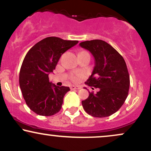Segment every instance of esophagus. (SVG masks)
Listing matches in <instances>:
<instances>
[{
  "label": "esophagus",
  "mask_w": 151,
  "mask_h": 151,
  "mask_svg": "<svg viewBox=\"0 0 151 151\" xmlns=\"http://www.w3.org/2000/svg\"><path fill=\"white\" fill-rule=\"evenodd\" d=\"M71 90H79L80 89V87L79 86H72L70 87Z\"/></svg>",
  "instance_id": "1"
}]
</instances>
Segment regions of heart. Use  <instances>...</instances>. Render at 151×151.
I'll list each match as a JSON object with an SVG mask.
<instances>
[{
  "label": "heart",
  "mask_w": 151,
  "mask_h": 151,
  "mask_svg": "<svg viewBox=\"0 0 151 151\" xmlns=\"http://www.w3.org/2000/svg\"><path fill=\"white\" fill-rule=\"evenodd\" d=\"M84 74H72L71 76V80H72L73 82L74 83H77L79 82V81L80 80V79L81 77H83Z\"/></svg>",
  "instance_id": "heart-1"
}]
</instances>
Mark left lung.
I'll use <instances>...</instances> for the list:
<instances>
[{
  "label": "left lung",
  "instance_id": "8db88e82",
  "mask_svg": "<svg viewBox=\"0 0 151 151\" xmlns=\"http://www.w3.org/2000/svg\"><path fill=\"white\" fill-rule=\"evenodd\" d=\"M79 45L89 50L95 59L92 74L85 83L99 88L96 93L89 91L88 98L81 101L83 108L93 117L109 116L122 106L129 94L130 77L125 60L101 40L84 41Z\"/></svg>",
  "mask_w": 151,
  "mask_h": 151
}]
</instances>
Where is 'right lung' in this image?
<instances>
[{"mask_svg": "<svg viewBox=\"0 0 151 151\" xmlns=\"http://www.w3.org/2000/svg\"><path fill=\"white\" fill-rule=\"evenodd\" d=\"M77 40L48 37L36 43L26 54L21 65L19 83L24 99L32 111L50 116L58 113L68 86H58L49 81L60 57L77 45Z\"/></svg>", "mask_w": 151, "mask_h": 151, "instance_id": "add662e5", "label": "right lung"}]
</instances>
